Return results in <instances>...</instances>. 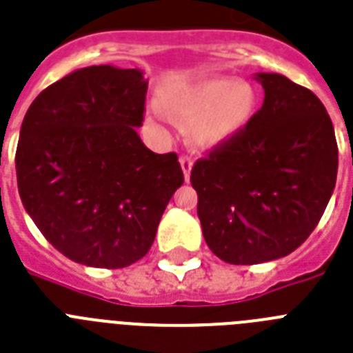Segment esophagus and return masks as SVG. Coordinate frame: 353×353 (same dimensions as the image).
<instances>
[{
  "instance_id": "34e87169",
  "label": "esophagus",
  "mask_w": 353,
  "mask_h": 353,
  "mask_svg": "<svg viewBox=\"0 0 353 353\" xmlns=\"http://www.w3.org/2000/svg\"><path fill=\"white\" fill-rule=\"evenodd\" d=\"M180 165H182V171H183V179H185V182H189V179H191V170H192V161L189 159V157H180Z\"/></svg>"
}]
</instances>
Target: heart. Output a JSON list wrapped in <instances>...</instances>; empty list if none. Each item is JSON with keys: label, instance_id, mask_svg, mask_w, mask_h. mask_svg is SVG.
<instances>
[{"label": "heart", "instance_id": "heart-1", "mask_svg": "<svg viewBox=\"0 0 353 353\" xmlns=\"http://www.w3.org/2000/svg\"><path fill=\"white\" fill-rule=\"evenodd\" d=\"M161 103L176 121L188 123V139L194 150L212 152L252 123L259 92L254 83L212 74L168 87L161 92ZM150 114L164 116L159 105H152Z\"/></svg>", "mask_w": 353, "mask_h": 353}]
</instances>
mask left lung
<instances>
[{"mask_svg":"<svg viewBox=\"0 0 353 353\" xmlns=\"http://www.w3.org/2000/svg\"><path fill=\"white\" fill-rule=\"evenodd\" d=\"M254 78L264 89L261 110L191 171L205 243L228 264L294 252L336 188V134L318 96L284 74Z\"/></svg>","mask_w":353,"mask_h":353,"instance_id":"1","label":"left lung"}]
</instances>
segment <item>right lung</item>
<instances>
[{
	"instance_id": "1",
	"label": "right lung",
	"mask_w": 353,
	"mask_h": 353,
	"mask_svg": "<svg viewBox=\"0 0 353 353\" xmlns=\"http://www.w3.org/2000/svg\"><path fill=\"white\" fill-rule=\"evenodd\" d=\"M148 80L141 69L89 65L33 99L16 152L19 196L60 254L90 268H125L148 254L174 191V153L141 141Z\"/></svg>"
}]
</instances>
